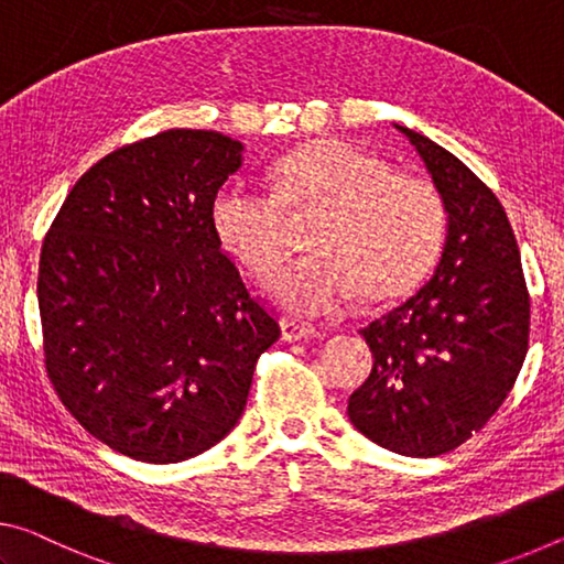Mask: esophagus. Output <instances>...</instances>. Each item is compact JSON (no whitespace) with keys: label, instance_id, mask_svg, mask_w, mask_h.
Returning a JSON list of instances; mask_svg holds the SVG:
<instances>
[{"label":"esophagus","instance_id":"1","mask_svg":"<svg viewBox=\"0 0 564 564\" xmlns=\"http://www.w3.org/2000/svg\"><path fill=\"white\" fill-rule=\"evenodd\" d=\"M280 327H282L284 343H300V339H307L315 335V327L304 325V322H300V319H290V317H284L280 322Z\"/></svg>","mask_w":564,"mask_h":564}]
</instances>
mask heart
<instances>
[{"mask_svg":"<svg viewBox=\"0 0 564 564\" xmlns=\"http://www.w3.org/2000/svg\"><path fill=\"white\" fill-rule=\"evenodd\" d=\"M319 208L311 252L278 265L264 288L300 317L339 312L362 292L392 300L410 292L435 262L445 205L435 184L392 172L380 156L327 140L274 167L272 192L229 182L212 199V227L247 270L267 272L283 243L281 207Z\"/></svg>","mask_w":564,"mask_h":564,"instance_id":"heart-1","label":"heart"}]
</instances>
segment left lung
<instances>
[{"label": "left lung", "mask_w": 564, "mask_h": 564, "mask_svg": "<svg viewBox=\"0 0 564 564\" xmlns=\"http://www.w3.org/2000/svg\"><path fill=\"white\" fill-rule=\"evenodd\" d=\"M447 212L430 282L362 329L372 372L347 404L367 440L408 457H437L482 430L520 375L530 294L500 199L477 174L402 124Z\"/></svg>", "instance_id": "1"}]
</instances>
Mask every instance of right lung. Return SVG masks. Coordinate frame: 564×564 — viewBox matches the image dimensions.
Wrapping results in <instances>:
<instances>
[{
    "instance_id": "obj_1",
    "label": "right lung",
    "mask_w": 564,
    "mask_h": 564,
    "mask_svg": "<svg viewBox=\"0 0 564 564\" xmlns=\"http://www.w3.org/2000/svg\"><path fill=\"white\" fill-rule=\"evenodd\" d=\"M242 142L167 129L82 174L40 257L44 365L91 437L140 463H182L242 417L280 325L212 227Z\"/></svg>"
}]
</instances>
